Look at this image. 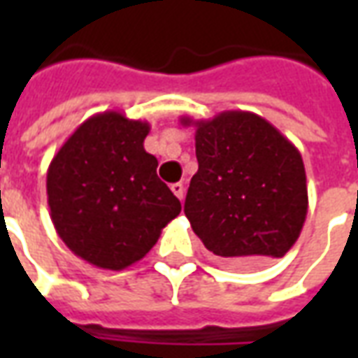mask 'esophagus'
<instances>
[{"label": "esophagus", "mask_w": 358, "mask_h": 358, "mask_svg": "<svg viewBox=\"0 0 358 358\" xmlns=\"http://www.w3.org/2000/svg\"><path fill=\"white\" fill-rule=\"evenodd\" d=\"M171 189L174 192V195L178 197L180 201L184 199V195H186V187H184V184H182V182H176V184H172Z\"/></svg>", "instance_id": "obj_1"}]
</instances>
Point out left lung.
Wrapping results in <instances>:
<instances>
[{"instance_id": "left-lung-1", "label": "left lung", "mask_w": 358, "mask_h": 358, "mask_svg": "<svg viewBox=\"0 0 358 358\" xmlns=\"http://www.w3.org/2000/svg\"><path fill=\"white\" fill-rule=\"evenodd\" d=\"M195 126L199 169L189 182L186 213L215 255L255 264L284 257L307 218V174L299 149L268 120L224 110Z\"/></svg>"}]
</instances>
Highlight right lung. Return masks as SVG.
<instances>
[{
	"label": "right lung",
	"mask_w": 358,
	"mask_h": 358,
	"mask_svg": "<svg viewBox=\"0 0 358 358\" xmlns=\"http://www.w3.org/2000/svg\"><path fill=\"white\" fill-rule=\"evenodd\" d=\"M145 120L105 110L84 120L48 169V205L59 238L97 268L122 270L148 255L182 210L143 149Z\"/></svg>",
	"instance_id": "1"
}]
</instances>
